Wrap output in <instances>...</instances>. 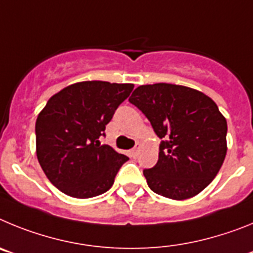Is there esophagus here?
<instances>
[{"instance_id": "esophagus-1", "label": "esophagus", "mask_w": 253, "mask_h": 253, "mask_svg": "<svg viewBox=\"0 0 253 253\" xmlns=\"http://www.w3.org/2000/svg\"><path fill=\"white\" fill-rule=\"evenodd\" d=\"M138 153H139V148H133L130 151V156L133 158H137V156H138Z\"/></svg>"}]
</instances>
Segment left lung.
Listing matches in <instances>:
<instances>
[{
	"mask_svg": "<svg viewBox=\"0 0 253 253\" xmlns=\"http://www.w3.org/2000/svg\"><path fill=\"white\" fill-rule=\"evenodd\" d=\"M129 101L162 139L156 166L143 171L149 189L173 200L198 195L227 154V120L215 102L200 91L171 84L137 87Z\"/></svg>",
	"mask_w": 253,
	"mask_h": 253,
	"instance_id": "1",
	"label": "left lung"
}]
</instances>
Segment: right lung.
Instances as JSON below:
<instances>
[{"label":"right lung","mask_w":253,"mask_h":253,"mask_svg":"<svg viewBox=\"0 0 253 253\" xmlns=\"http://www.w3.org/2000/svg\"><path fill=\"white\" fill-rule=\"evenodd\" d=\"M133 88L131 84L77 82L51 96L40 111L35 124L37 157L62 193L88 199L113 186L129 158L99 139Z\"/></svg>","instance_id":"add662e5"}]
</instances>
